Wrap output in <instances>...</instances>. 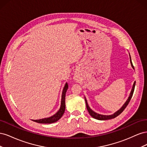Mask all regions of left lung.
<instances>
[{
  "label": "left lung",
  "instance_id": "left-lung-1",
  "mask_svg": "<svg viewBox=\"0 0 147 147\" xmlns=\"http://www.w3.org/2000/svg\"><path fill=\"white\" fill-rule=\"evenodd\" d=\"M130 61H131V65L132 67V68L134 69V66H133L132 65V61H131V56H130ZM135 85H136V82L134 83V84H133V86H132V90H131V94H130V96H129L127 100H126V102H125V104H124L123 105V106L119 110H118L117 112H115L114 114L112 115H100V114H98V113H95L94 111H92L90 108V107H89L88 104V102H87V100H86L85 97H84V99H85V102H86V108H87V110L88 111L89 113H90V115H91V116L92 117H93L94 118H96L97 119H99V120H107V119H112V118H114L115 117H117V116H118L119 115L121 114L123 112V110L125 109V108L127 107V105H128V104L129 103V102L132 98V96L133 95V93H134V88H135Z\"/></svg>",
  "mask_w": 147,
  "mask_h": 147
}]
</instances>
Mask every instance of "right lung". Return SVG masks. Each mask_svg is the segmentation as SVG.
Segmentation results:
<instances>
[{
  "label": "right lung",
  "mask_w": 147,
  "mask_h": 147,
  "mask_svg": "<svg viewBox=\"0 0 147 147\" xmlns=\"http://www.w3.org/2000/svg\"><path fill=\"white\" fill-rule=\"evenodd\" d=\"M68 89V84L67 83H66L64 86V88L63 89V94H62V99H61V107L60 109L59 110L58 112H57L56 114L54 115H53L52 117H49V118H43V119H36V120H32V121L37 122L38 123H44V124H50V123H53L56 122L62 117L63 116L65 109V93L67 90Z\"/></svg>",
  "instance_id": "add662e5"
}]
</instances>
